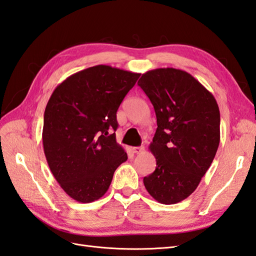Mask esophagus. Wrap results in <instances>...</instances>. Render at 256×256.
Masks as SVG:
<instances>
[{"label":"esophagus","instance_id":"esophagus-1","mask_svg":"<svg viewBox=\"0 0 256 256\" xmlns=\"http://www.w3.org/2000/svg\"><path fill=\"white\" fill-rule=\"evenodd\" d=\"M144 150H145V147H134L133 149H132V152H134V154H142Z\"/></svg>","mask_w":256,"mask_h":256}]
</instances>
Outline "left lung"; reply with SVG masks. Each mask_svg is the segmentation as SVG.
<instances>
[{
    "mask_svg": "<svg viewBox=\"0 0 256 256\" xmlns=\"http://www.w3.org/2000/svg\"><path fill=\"white\" fill-rule=\"evenodd\" d=\"M137 84L152 102L158 126L149 145L156 166L144 185L154 200L174 204L196 190L213 162L220 138L218 104L180 69L147 71Z\"/></svg>",
    "mask_w": 256,
    "mask_h": 256,
    "instance_id": "left-lung-1",
    "label": "left lung"
}]
</instances>
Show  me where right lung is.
<instances>
[{
  "label": "right lung",
  "mask_w": 256,
  "mask_h": 256,
  "mask_svg": "<svg viewBox=\"0 0 256 256\" xmlns=\"http://www.w3.org/2000/svg\"><path fill=\"white\" fill-rule=\"evenodd\" d=\"M140 76L98 64L68 76L52 94L44 112V154L74 200L102 198L116 168L128 160L116 140V111Z\"/></svg>",
  "instance_id": "1"
}]
</instances>
